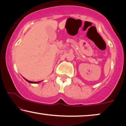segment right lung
<instances>
[{"label":"right lung","mask_w":126,"mask_h":126,"mask_svg":"<svg viewBox=\"0 0 126 126\" xmlns=\"http://www.w3.org/2000/svg\"><path fill=\"white\" fill-rule=\"evenodd\" d=\"M25 80H26L27 82H29V83H39V82H32V81H30V80H28V79H25V78H24Z\"/></svg>","instance_id":"add662e5"}]
</instances>
